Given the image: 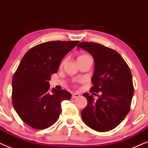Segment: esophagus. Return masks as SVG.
Listing matches in <instances>:
<instances>
[{
    "label": "esophagus",
    "instance_id": "esophagus-1",
    "mask_svg": "<svg viewBox=\"0 0 148 148\" xmlns=\"http://www.w3.org/2000/svg\"><path fill=\"white\" fill-rule=\"evenodd\" d=\"M80 96V94L78 93V92H74V93L72 94V97L73 99H74V98H76V97H78Z\"/></svg>",
    "mask_w": 148,
    "mask_h": 148
}]
</instances>
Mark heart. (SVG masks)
I'll return each instance as SVG.
<instances>
[{
  "mask_svg": "<svg viewBox=\"0 0 148 148\" xmlns=\"http://www.w3.org/2000/svg\"><path fill=\"white\" fill-rule=\"evenodd\" d=\"M88 57H90V56L87 54H82V55H81V56H80L79 57H78V59L82 58H88Z\"/></svg>",
  "mask_w": 148,
  "mask_h": 148,
  "instance_id": "1",
  "label": "heart"
}]
</instances>
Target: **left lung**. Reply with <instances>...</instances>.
I'll list each match as a JSON object with an SVG mask.
<instances>
[{
  "label": "left lung",
  "mask_w": 148,
  "mask_h": 148,
  "mask_svg": "<svg viewBox=\"0 0 148 148\" xmlns=\"http://www.w3.org/2000/svg\"><path fill=\"white\" fill-rule=\"evenodd\" d=\"M92 56L95 62L90 91L101 92L98 99L84 93L87 106L81 112L86 125L106 132L116 128L129 113L134 93L131 70L119 53L98 43L82 42L77 45Z\"/></svg>",
  "instance_id": "left-lung-1"
}]
</instances>
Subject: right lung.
I'll return each mask as SVG.
<instances>
[{"mask_svg":"<svg viewBox=\"0 0 148 148\" xmlns=\"http://www.w3.org/2000/svg\"><path fill=\"white\" fill-rule=\"evenodd\" d=\"M79 41H50L29 49L21 59L12 80L14 109L20 119L36 129L48 128L58 121L62 102L72 97L66 90H49V80L63 58Z\"/></svg>","mask_w":148,"mask_h":148,"instance_id":"right-lung-1","label":"right lung"}]
</instances>
